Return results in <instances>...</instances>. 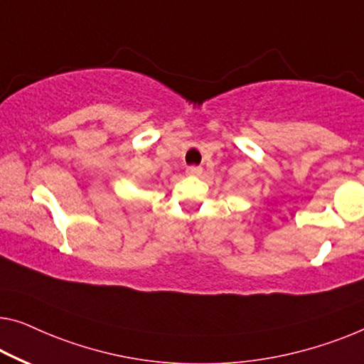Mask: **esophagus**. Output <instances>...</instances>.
I'll return each mask as SVG.
<instances>
[{"label":"esophagus","mask_w":364,"mask_h":364,"mask_svg":"<svg viewBox=\"0 0 364 364\" xmlns=\"http://www.w3.org/2000/svg\"><path fill=\"white\" fill-rule=\"evenodd\" d=\"M186 173H188V175L189 176H199L200 175V173H203V168H200V166H188L186 168Z\"/></svg>","instance_id":"obj_1"}]
</instances>
